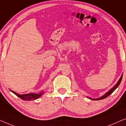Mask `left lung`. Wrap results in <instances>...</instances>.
<instances>
[{"instance_id": "left-lung-1", "label": "left lung", "mask_w": 126, "mask_h": 126, "mask_svg": "<svg viewBox=\"0 0 126 126\" xmlns=\"http://www.w3.org/2000/svg\"><path fill=\"white\" fill-rule=\"evenodd\" d=\"M122 77H123V75H122V76L120 77V79L119 80V81H118V82H117L116 83V85H115L114 87H113L112 88H111V89H110V90L108 91V92H107L106 94H104V95H103V96H101V97H99V98H98V99H92L93 100H101V99H105V98H106L107 97H108V96H110V94H111L112 93L113 91H114L115 89H116L118 87V86L119 85V84H120V82H121V81H122ZM90 99H91V98H90Z\"/></svg>"}]
</instances>
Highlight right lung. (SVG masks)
Segmentation results:
<instances>
[{
  "mask_svg": "<svg viewBox=\"0 0 126 126\" xmlns=\"http://www.w3.org/2000/svg\"><path fill=\"white\" fill-rule=\"evenodd\" d=\"M10 91H11L12 92L14 93L15 95H16L18 97H19L20 99L23 100H26V101H29V100H35L37 99L38 98H39L40 96L42 95L43 94H44V92H41L39 93V94H17L16 92H14V91H11V89H10Z\"/></svg>",
  "mask_w": 126,
  "mask_h": 126,
  "instance_id": "add662e5",
  "label": "right lung"
}]
</instances>
